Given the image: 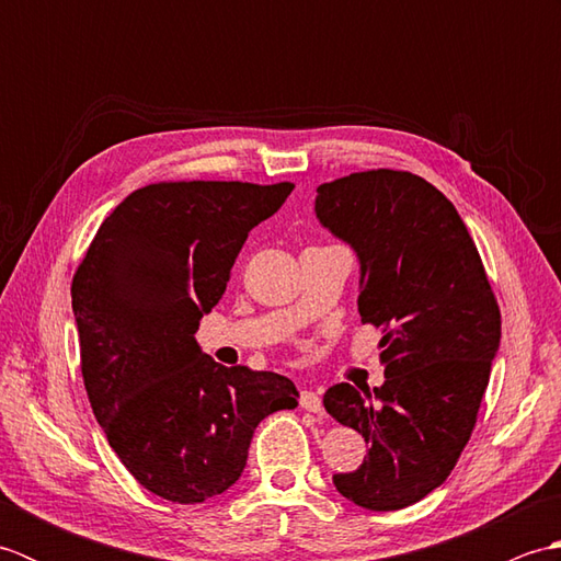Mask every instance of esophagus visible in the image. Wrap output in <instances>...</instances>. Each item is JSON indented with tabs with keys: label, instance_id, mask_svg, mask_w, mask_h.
<instances>
[{
	"label": "esophagus",
	"instance_id": "1",
	"mask_svg": "<svg viewBox=\"0 0 561 561\" xmlns=\"http://www.w3.org/2000/svg\"><path fill=\"white\" fill-rule=\"evenodd\" d=\"M301 408L306 412H313V414H320L323 412V400H320V396L316 390H304L301 392Z\"/></svg>",
	"mask_w": 561,
	"mask_h": 561
}]
</instances>
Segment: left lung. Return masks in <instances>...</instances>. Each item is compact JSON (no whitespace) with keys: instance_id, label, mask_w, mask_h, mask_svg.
Here are the masks:
<instances>
[{"instance_id":"1","label":"left lung","mask_w":561,"mask_h":561,"mask_svg":"<svg viewBox=\"0 0 561 561\" xmlns=\"http://www.w3.org/2000/svg\"><path fill=\"white\" fill-rule=\"evenodd\" d=\"M316 214L362 262L359 316L380 330L386 383L328 388L330 416L368 456L335 474L368 511L412 506L446 482L478 424L502 313L456 207L424 178L376 169L318 187Z\"/></svg>"}]
</instances>
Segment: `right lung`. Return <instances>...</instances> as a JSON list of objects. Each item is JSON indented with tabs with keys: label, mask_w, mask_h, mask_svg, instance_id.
<instances>
[{
	"label": "right lung",
	"mask_w": 561,
	"mask_h": 561,
	"mask_svg": "<svg viewBox=\"0 0 561 561\" xmlns=\"http://www.w3.org/2000/svg\"><path fill=\"white\" fill-rule=\"evenodd\" d=\"M294 183L169 181L105 217L71 279L81 376L111 448L173 504H202L241 478L255 426L294 410L287 376L226 368L199 350L248 231Z\"/></svg>",
	"instance_id": "add662e5"
}]
</instances>
